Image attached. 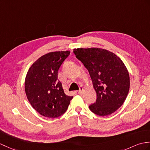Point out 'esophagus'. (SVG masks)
<instances>
[{"mask_svg":"<svg viewBox=\"0 0 150 150\" xmlns=\"http://www.w3.org/2000/svg\"><path fill=\"white\" fill-rule=\"evenodd\" d=\"M83 87H80L79 90L78 91V93H79V94H82V92H83Z\"/></svg>","mask_w":150,"mask_h":150,"instance_id":"1","label":"esophagus"}]
</instances>
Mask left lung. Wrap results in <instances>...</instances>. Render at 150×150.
Segmentation results:
<instances>
[{
  "label": "left lung",
  "mask_w": 150,
  "mask_h": 150,
  "mask_svg": "<svg viewBox=\"0 0 150 150\" xmlns=\"http://www.w3.org/2000/svg\"><path fill=\"white\" fill-rule=\"evenodd\" d=\"M74 53L88 70L96 92V102L89 109L100 116L112 114L123 105L129 91V74L123 61L102 48H76Z\"/></svg>",
  "instance_id": "8db88e82"
}]
</instances>
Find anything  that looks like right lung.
<instances>
[{
    "instance_id": "obj_1",
    "label": "right lung",
    "mask_w": 150,
    "mask_h": 150,
    "mask_svg": "<svg viewBox=\"0 0 150 150\" xmlns=\"http://www.w3.org/2000/svg\"><path fill=\"white\" fill-rule=\"evenodd\" d=\"M70 52H50L35 61L28 71L25 91L30 105L41 115L49 118L67 110L73 96L65 95L58 79V70Z\"/></svg>"
}]
</instances>
